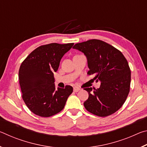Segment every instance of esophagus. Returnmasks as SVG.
Returning a JSON list of instances; mask_svg holds the SVG:
<instances>
[{"mask_svg": "<svg viewBox=\"0 0 147 147\" xmlns=\"http://www.w3.org/2000/svg\"><path fill=\"white\" fill-rule=\"evenodd\" d=\"M80 90V88H79L78 87H74V89H73V91H74V92H78V91H79Z\"/></svg>", "mask_w": 147, "mask_h": 147, "instance_id": "esophagus-1", "label": "esophagus"}]
</instances>
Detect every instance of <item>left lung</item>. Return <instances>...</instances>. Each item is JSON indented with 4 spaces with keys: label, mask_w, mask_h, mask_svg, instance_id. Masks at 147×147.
I'll use <instances>...</instances> for the list:
<instances>
[{
    "label": "left lung",
    "mask_w": 147,
    "mask_h": 147,
    "mask_svg": "<svg viewBox=\"0 0 147 147\" xmlns=\"http://www.w3.org/2000/svg\"><path fill=\"white\" fill-rule=\"evenodd\" d=\"M73 49L82 52L88 59V75L101 82L100 88H84L89 97L84 105L89 112L107 117L121 108L130 92L131 71L125 57L120 51L99 39L76 43Z\"/></svg>",
    "instance_id": "left-lung-1"
}]
</instances>
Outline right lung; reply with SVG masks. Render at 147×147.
Listing matches in <instances>:
<instances>
[{"instance_id":"1","label":"right lung","mask_w":147,"mask_h":147,"mask_svg":"<svg viewBox=\"0 0 147 147\" xmlns=\"http://www.w3.org/2000/svg\"><path fill=\"white\" fill-rule=\"evenodd\" d=\"M74 43H50L34 50L22 62L19 80L24 103L32 112L43 117L56 115L63 109L71 86L55 88L54 72L58 71L62 57Z\"/></svg>"}]
</instances>
